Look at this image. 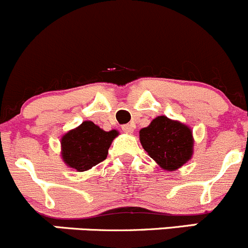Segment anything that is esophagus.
<instances>
[{
  "label": "esophagus",
  "mask_w": 248,
  "mask_h": 248,
  "mask_svg": "<svg viewBox=\"0 0 248 248\" xmlns=\"http://www.w3.org/2000/svg\"><path fill=\"white\" fill-rule=\"evenodd\" d=\"M122 131L126 132V133H132V132L134 131V128H136V126H134V124H122Z\"/></svg>",
  "instance_id": "34e87169"
}]
</instances>
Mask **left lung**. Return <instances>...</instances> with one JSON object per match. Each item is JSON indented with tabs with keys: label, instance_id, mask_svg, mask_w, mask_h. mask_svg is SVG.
Listing matches in <instances>:
<instances>
[{
	"label": "left lung",
	"instance_id": "8db88e82",
	"mask_svg": "<svg viewBox=\"0 0 248 248\" xmlns=\"http://www.w3.org/2000/svg\"><path fill=\"white\" fill-rule=\"evenodd\" d=\"M144 150L163 170H174L193 155L190 128L166 116H158L139 132Z\"/></svg>",
	"mask_w": 248,
	"mask_h": 248
}]
</instances>
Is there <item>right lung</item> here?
Instances as JSON below:
<instances>
[{
    "mask_svg": "<svg viewBox=\"0 0 248 248\" xmlns=\"http://www.w3.org/2000/svg\"><path fill=\"white\" fill-rule=\"evenodd\" d=\"M117 131L105 132L91 121L69 131L62 138L63 160L71 168L83 172L104 161Z\"/></svg>",
    "mask_w": 248,
    "mask_h": 248,
    "instance_id": "add662e5",
    "label": "right lung"
}]
</instances>
